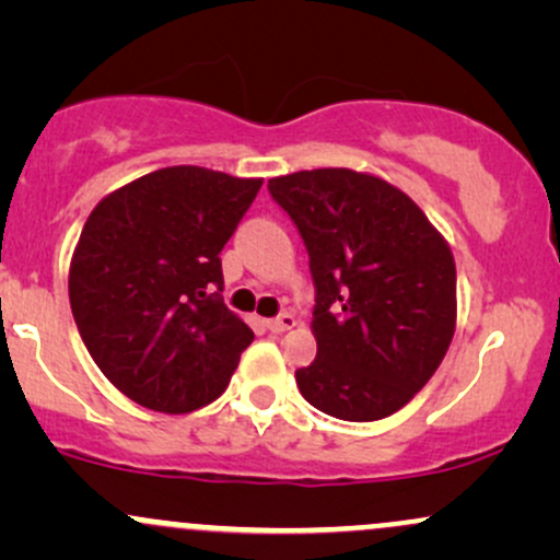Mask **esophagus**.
<instances>
[{"instance_id": "34e87169", "label": "esophagus", "mask_w": 560, "mask_h": 560, "mask_svg": "<svg viewBox=\"0 0 560 560\" xmlns=\"http://www.w3.org/2000/svg\"><path fill=\"white\" fill-rule=\"evenodd\" d=\"M294 324H298V320H294L292 313H281V316H276V318H268V320H266V329L271 331V334H281V331L292 329Z\"/></svg>"}]
</instances>
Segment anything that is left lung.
I'll list each match as a JSON object with an SVG mask.
<instances>
[{
  "instance_id": "8db88e82",
  "label": "left lung",
  "mask_w": 560,
  "mask_h": 560,
  "mask_svg": "<svg viewBox=\"0 0 560 560\" xmlns=\"http://www.w3.org/2000/svg\"><path fill=\"white\" fill-rule=\"evenodd\" d=\"M298 226L316 284V361L294 371L313 408L378 421L413 400L455 334V260L402 189L350 168L268 182Z\"/></svg>"
}]
</instances>
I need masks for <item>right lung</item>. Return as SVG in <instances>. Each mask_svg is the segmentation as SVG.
<instances>
[{"instance_id": "1", "label": "right lung", "mask_w": 560, "mask_h": 560, "mask_svg": "<svg viewBox=\"0 0 560 560\" xmlns=\"http://www.w3.org/2000/svg\"><path fill=\"white\" fill-rule=\"evenodd\" d=\"M262 178L173 165L96 202L73 249L70 311L110 382L160 413L229 387L255 334L223 305L221 249Z\"/></svg>"}]
</instances>
